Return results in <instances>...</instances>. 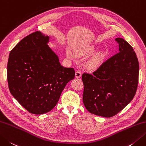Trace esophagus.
<instances>
[{"label":"esophagus","instance_id":"esophagus-1","mask_svg":"<svg viewBox=\"0 0 146 146\" xmlns=\"http://www.w3.org/2000/svg\"><path fill=\"white\" fill-rule=\"evenodd\" d=\"M82 76V73L80 70H77L75 73V77L76 78H80Z\"/></svg>","mask_w":146,"mask_h":146}]
</instances>
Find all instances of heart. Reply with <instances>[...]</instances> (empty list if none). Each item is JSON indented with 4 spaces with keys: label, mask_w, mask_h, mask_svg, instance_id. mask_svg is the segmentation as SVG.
<instances>
[{
    "label": "heart",
    "mask_w": 146,
    "mask_h": 146,
    "mask_svg": "<svg viewBox=\"0 0 146 146\" xmlns=\"http://www.w3.org/2000/svg\"><path fill=\"white\" fill-rule=\"evenodd\" d=\"M94 50H90V52H93ZM67 55L69 57H72L73 55L70 52H68ZM102 61L101 56L100 54H96V55L91 57L86 62V67L89 70H94L98 68L101 64Z\"/></svg>",
    "instance_id": "heart-1"
}]
</instances>
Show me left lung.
Instances as JSON below:
<instances>
[{"instance_id":"1","label":"left lung","mask_w":146,"mask_h":146,"mask_svg":"<svg viewBox=\"0 0 146 146\" xmlns=\"http://www.w3.org/2000/svg\"><path fill=\"white\" fill-rule=\"evenodd\" d=\"M118 53L106 60L92 74L82 75L83 102L92 114L110 118L118 114L135 96L139 65L132 47L121 38Z\"/></svg>"}]
</instances>
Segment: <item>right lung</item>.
Returning a JSON list of instances; mask_svg holds the SVG:
<instances>
[{
  "mask_svg": "<svg viewBox=\"0 0 146 146\" xmlns=\"http://www.w3.org/2000/svg\"><path fill=\"white\" fill-rule=\"evenodd\" d=\"M49 36L40 31L30 34L11 50L7 82L13 96L28 112L47 113L56 106L61 92L75 78L73 68L61 65L48 46Z\"/></svg>",
  "mask_w": 146,
  "mask_h": 146,
  "instance_id": "obj_1",
  "label": "right lung"
}]
</instances>
